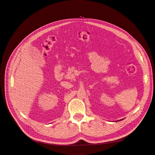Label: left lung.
I'll return each instance as SVG.
<instances>
[{"label":"left lung","instance_id":"1","mask_svg":"<svg viewBox=\"0 0 155 155\" xmlns=\"http://www.w3.org/2000/svg\"><path fill=\"white\" fill-rule=\"evenodd\" d=\"M121 120H120V121H121ZM118 121H120V120H118Z\"/></svg>","mask_w":155,"mask_h":155}]
</instances>
